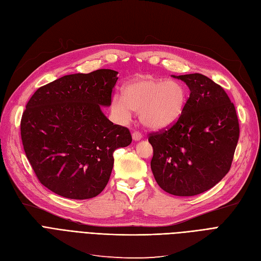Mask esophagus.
Listing matches in <instances>:
<instances>
[{
	"label": "esophagus",
	"mask_w": 261,
	"mask_h": 261,
	"mask_svg": "<svg viewBox=\"0 0 261 261\" xmlns=\"http://www.w3.org/2000/svg\"><path fill=\"white\" fill-rule=\"evenodd\" d=\"M143 138V136L142 134L139 132V131H134L133 133H132V139H133V141H140L141 139Z\"/></svg>",
	"instance_id": "esophagus-1"
}]
</instances>
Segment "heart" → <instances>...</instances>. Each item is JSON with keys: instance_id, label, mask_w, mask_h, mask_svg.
<instances>
[{"instance_id": "heart-1", "label": "heart", "mask_w": 261, "mask_h": 261, "mask_svg": "<svg viewBox=\"0 0 261 261\" xmlns=\"http://www.w3.org/2000/svg\"><path fill=\"white\" fill-rule=\"evenodd\" d=\"M186 89L177 81H163L151 76H140L123 87L122 96L112 98L113 110L120 118H130L138 112L143 125L150 130H162L180 117L186 104Z\"/></svg>"}]
</instances>
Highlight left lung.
I'll return each instance as SVG.
<instances>
[{"mask_svg": "<svg viewBox=\"0 0 261 261\" xmlns=\"http://www.w3.org/2000/svg\"><path fill=\"white\" fill-rule=\"evenodd\" d=\"M173 77L190 94L178 120L149 136L150 168L161 189L190 197L214 187L229 172L240 128L234 105L219 85L199 73Z\"/></svg>", "mask_w": 261, "mask_h": 261, "instance_id": "obj_1", "label": "left lung"}]
</instances>
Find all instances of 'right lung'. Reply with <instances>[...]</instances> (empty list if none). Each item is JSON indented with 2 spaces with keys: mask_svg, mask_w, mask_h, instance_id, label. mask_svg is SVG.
I'll return each instance as SVG.
<instances>
[{
  "mask_svg": "<svg viewBox=\"0 0 261 261\" xmlns=\"http://www.w3.org/2000/svg\"><path fill=\"white\" fill-rule=\"evenodd\" d=\"M118 72L71 74L38 88L21 118L27 158L42 184L64 198L98 196L108 185L113 152L132 142L128 128L114 124L109 108Z\"/></svg>",
  "mask_w": 261,
  "mask_h": 261,
  "instance_id": "add662e5",
  "label": "right lung"
}]
</instances>
